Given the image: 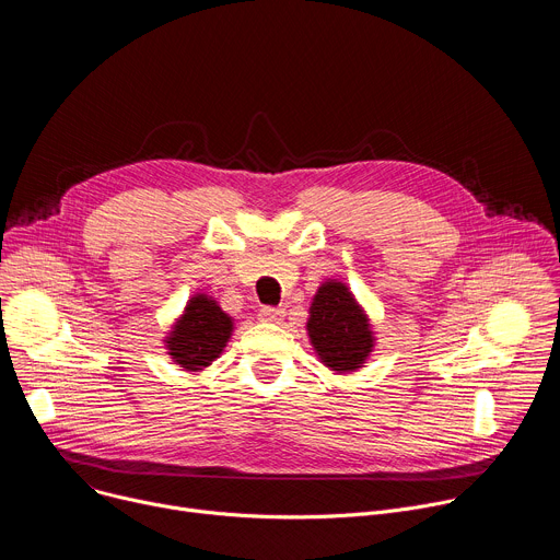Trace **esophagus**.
<instances>
[{
	"label": "esophagus",
	"mask_w": 560,
	"mask_h": 560,
	"mask_svg": "<svg viewBox=\"0 0 560 560\" xmlns=\"http://www.w3.org/2000/svg\"><path fill=\"white\" fill-rule=\"evenodd\" d=\"M283 307H272V305H266V307H261V312H259V316L264 318V322H270V324H279L281 318H283Z\"/></svg>",
	"instance_id": "1"
}]
</instances>
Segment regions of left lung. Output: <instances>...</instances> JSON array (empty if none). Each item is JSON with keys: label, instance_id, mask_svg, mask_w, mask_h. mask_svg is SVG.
I'll use <instances>...</instances> for the list:
<instances>
[{"label": "left lung", "instance_id": "obj_1", "mask_svg": "<svg viewBox=\"0 0 560 560\" xmlns=\"http://www.w3.org/2000/svg\"><path fill=\"white\" fill-rule=\"evenodd\" d=\"M307 335L316 354L337 372L361 368L374 346L363 310L339 281L318 288L310 307Z\"/></svg>", "mask_w": 560, "mask_h": 560}]
</instances>
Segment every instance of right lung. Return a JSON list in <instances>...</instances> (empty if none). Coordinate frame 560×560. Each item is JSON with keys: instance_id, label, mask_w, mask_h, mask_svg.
Segmentation results:
<instances>
[{"instance_id": "1", "label": "right lung", "mask_w": 560, "mask_h": 560, "mask_svg": "<svg viewBox=\"0 0 560 560\" xmlns=\"http://www.w3.org/2000/svg\"><path fill=\"white\" fill-rule=\"evenodd\" d=\"M232 332V318L206 294H197L188 301L184 316L173 328L168 354L184 370L197 372L210 365L225 348Z\"/></svg>"}]
</instances>
